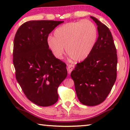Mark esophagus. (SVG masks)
<instances>
[{
    "label": "esophagus",
    "instance_id": "1",
    "mask_svg": "<svg viewBox=\"0 0 130 130\" xmlns=\"http://www.w3.org/2000/svg\"><path fill=\"white\" fill-rule=\"evenodd\" d=\"M74 65L73 64H69V66H68L67 67V71H68V73H69V74H70L71 73V72L73 71V70L74 69Z\"/></svg>",
    "mask_w": 130,
    "mask_h": 130
}]
</instances>
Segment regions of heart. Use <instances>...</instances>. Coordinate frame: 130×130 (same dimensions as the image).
Segmentation results:
<instances>
[{
  "label": "heart",
  "instance_id": "b5f03b06",
  "mask_svg": "<svg viewBox=\"0 0 130 130\" xmlns=\"http://www.w3.org/2000/svg\"><path fill=\"white\" fill-rule=\"evenodd\" d=\"M97 29L92 22L84 20L61 25L47 40L48 48L56 58L64 52L74 60H84L90 54L97 39Z\"/></svg>",
  "mask_w": 130,
  "mask_h": 130
}]
</instances>
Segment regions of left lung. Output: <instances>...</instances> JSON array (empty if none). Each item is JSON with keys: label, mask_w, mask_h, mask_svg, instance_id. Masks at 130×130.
<instances>
[{"label": "left lung", "mask_w": 130, "mask_h": 130, "mask_svg": "<svg viewBox=\"0 0 130 130\" xmlns=\"http://www.w3.org/2000/svg\"><path fill=\"white\" fill-rule=\"evenodd\" d=\"M97 25L99 37L93 50L71 73L76 95L82 104L99 105L109 94L117 77V51L108 27L90 17Z\"/></svg>", "instance_id": "1"}]
</instances>
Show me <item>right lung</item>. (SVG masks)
I'll list each match as a JSON object with an SVG mask.
<instances>
[{
	"instance_id": "1",
	"label": "right lung",
	"mask_w": 130,
	"mask_h": 130,
	"mask_svg": "<svg viewBox=\"0 0 130 130\" xmlns=\"http://www.w3.org/2000/svg\"><path fill=\"white\" fill-rule=\"evenodd\" d=\"M63 22L27 21L14 37L12 56L17 80L27 99L41 107L56 103L57 88L67 75L66 64L55 57L47 44L50 33Z\"/></svg>"
}]
</instances>
